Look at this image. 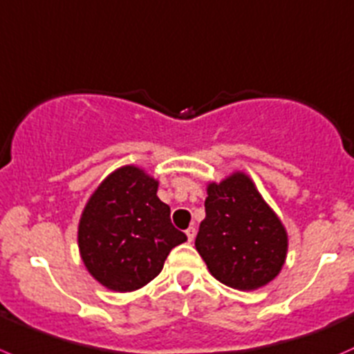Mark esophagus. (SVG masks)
I'll return each mask as SVG.
<instances>
[{
    "label": "esophagus",
    "mask_w": 354,
    "mask_h": 354,
    "mask_svg": "<svg viewBox=\"0 0 354 354\" xmlns=\"http://www.w3.org/2000/svg\"><path fill=\"white\" fill-rule=\"evenodd\" d=\"M185 236H187L189 243H192V241H194V237H196V229H194V227H189V229L185 230Z\"/></svg>",
    "instance_id": "obj_1"
}]
</instances>
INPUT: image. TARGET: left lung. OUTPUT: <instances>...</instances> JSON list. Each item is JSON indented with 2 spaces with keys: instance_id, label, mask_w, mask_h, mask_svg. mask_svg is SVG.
Instances as JSON below:
<instances>
[{
  "instance_id": "left-lung-1",
  "label": "left lung",
  "mask_w": 354,
  "mask_h": 354,
  "mask_svg": "<svg viewBox=\"0 0 354 354\" xmlns=\"http://www.w3.org/2000/svg\"><path fill=\"white\" fill-rule=\"evenodd\" d=\"M206 192V216L194 246L209 274L239 291L274 281L288 257V232L254 182L234 172L209 182Z\"/></svg>"
}]
</instances>
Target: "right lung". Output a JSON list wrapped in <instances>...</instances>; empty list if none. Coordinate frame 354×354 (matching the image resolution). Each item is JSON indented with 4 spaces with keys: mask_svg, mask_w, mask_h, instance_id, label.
<instances>
[{
    "mask_svg": "<svg viewBox=\"0 0 354 354\" xmlns=\"http://www.w3.org/2000/svg\"><path fill=\"white\" fill-rule=\"evenodd\" d=\"M158 180L124 165L91 194L79 220L80 258L87 272L115 292L145 288L162 272L172 248L187 237L170 222V206L156 196Z\"/></svg>",
    "mask_w": 354,
    "mask_h": 354,
    "instance_id": "obj_1",
    "label": "right lung"
}]
</instances>
